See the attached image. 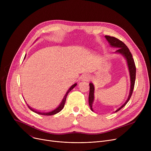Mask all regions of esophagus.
Returning <instances> with one entry per match:
<instances>
[{
    "mask_svg": "<svg viewBox=\"0 0 151 151\" xmlns=\"http://www.w3.org/2000/svg\"><path fill=\"white\" fill-rule=\"evenodd\" d=\"M91 79V76L88 74H85V75H83V76L81 77V80L84 81H89Z\"/></svg>",
    "mask_w": 151,
    "mask_h": 151,
    "instance_id": "1",
    "label": "esophagus"
}]
</instances>
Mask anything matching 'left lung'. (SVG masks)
<instances>
[{"label": "left lung", "instance_id": "8db88e82", "mask_svg": "<svg viewBox=\"0 0 151 151\" xmlns=\"http://www.w3.org/2000/svg\"><path fill=\"white\" fill-rule=\"evenodd\" d=\"M105 38L109 42V45L115 47H117L118 50L116 51L115 52L124 55V57L126 59L127 62V65L129 67V70L130 73V93L129 96L128 97L127 100L124 104L119 108H118L116 111V113L119 111L120 109H121L129 101L134 89V82H135V78H136V67L135 64H134V59L132 57V54L130 52L128 47L122 41L120 40H119L114 37H111L109 35H105ZM90 86V91H89V104L91 109L93 111L92 109V104L94 99V86L92 83H89Z\"/></svg>", "mask_w": 151, "mask_h": 151}]
</instances>
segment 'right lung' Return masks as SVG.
I'll return each mask as SVG.
<instances>
[{
  "instance_id": "1",
  "label": "right lung",
  "mask_w": 151,
  "mask_h": 151,
  "mask_svg": "<svg viewBox=\"0 0 151 151\" xmlns=\"http://www.w3.org/2000/svg\"><path fill=\"white\" fill-rule=\"evenodd\" d=\"M76 84H77L75 83V84H74L73 85H72V86H71L70 87V89L67 91V93H65L64 97H63L62 101H61L60 104L59 105V106H58L56 108H55V109H52V110H51V111H47V112L38 111H37V110H35V109H32V108H30L29 105H28V107H29V108L31 111H32L33 112H34V113H37V114H38L45 115V116H51V115H54V114H57V113H58L59 112H60V111L63 108V107H64V105H65V101H66V99H67V96H68V93L75 88V87L76 86Z\"/></svg>"
}]
</instances>
